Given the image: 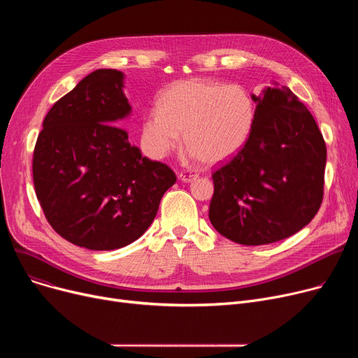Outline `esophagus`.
Listing matches in <instances>:
<instances>
[{
    "label": "esophagus",
    "instance_id": "1",
    "mask_svg": "<svg viewBox=\"0 0 358 358\" xmlns=\"http://www.w3.org/2000/svg\"><path fill=\"white\" fill-rule=\"evenodd\" d=\"M180 180L184 181V182H190L193 180H196L199 177V174L196 171H189V169H185V171H181L180 173Z\"/></svg>",
    "mask_w": 358,
    "mask_h": 358
}]
</instances>
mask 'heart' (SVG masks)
<instances>
[{
    "mask_svg": "<svg viewBox=\"0 0 358 358\" xmlns=\"http://www.w3.org/2000/svg\"><path fill=\"white\" fill-rule=\"evenodd\" d=\"M257 116L251 94L241 85L189 78L169 85L143 119L142 141L154 158L166 157L184 131L187 149L203 164L232 158L247 143Z\"/></svg>",
    "mask_w": 358,
    "mask_h": 358,
    "instance_id": "b5f03b06",
    "label": "heart"
}]
</instances>
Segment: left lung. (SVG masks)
Wrapping results in <instances>:
<instances>
[{
	"instance_id": "1",
	"label": "left lung",
	"mask_w": 358,
	"mask_h": 358,
	"mask_svg": "<svg viewBox=\"0 0 358 358\" xmlns=\"http://www.w3.org/2000/svg\"><path fill=\"white\" fill-rule=\"evenodd\" d=\"M252 100L257 116L247 143L212 174L209 219L241 245H266L305 228L321 208L327 145L287 87H268Z\"/></svg>"
}]
</instances>
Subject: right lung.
<instances>
[{
  "label": "right lung",
  "instance_id": "1",
  "mask_svg": "<svg viewBox=\"0 0 358 358\" xmlns=\"http://www.w3.org/2000/svg\"><path fill=\"white\" fill-rule=\"evenodd\" d=\"M130 113L117 69L91 72L56 101L33 152V182L56 234L92 251L129 245L154 222L177 177L142 157L122 120Z\"/></svg>",
  "mask_w": 358,
  "mask_h": 358
}]
</instances>
